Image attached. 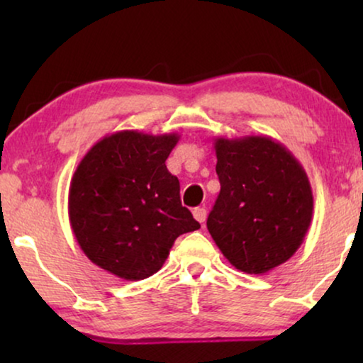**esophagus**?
Listing matches in <instances>:
<instances>
[{"mask_svg": "<svg viewBox=\"0 0 363 363\" xmlns=\"http://www.w3.org/2000/svg\"><path fill=\"white\" fill-rule=\"evenodd\" d=\"M193 216H195V220L198 221V223H205L206 221V210L205 208H195V210H193Z\"/></svg>", "mask_w": 363, "mask_h": 363, "instance_id": "1", "label": "esophagus"}]
</instances>
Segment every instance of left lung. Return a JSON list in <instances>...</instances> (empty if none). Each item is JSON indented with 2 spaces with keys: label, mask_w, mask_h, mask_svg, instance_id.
Masks as SVG:
<instances>
[{
  "label": "left lung",
  "mask_w": 363,
  "mask_h": 363,
  "mask_svg": "<svg viewBox=\"0 0 363 363\" xmlns=\"http://www.w3.org/2000/svg\"><path fill=\"white\" fill-rule=\"evenodd\" d=\"M220 195L206 226L236 269L264 274L299 250L314 196L297 158L266 135L215 138Z\"/></svg>",
  "instance_id": "obj_1"
}]
</instances>
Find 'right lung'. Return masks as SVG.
Wrapping results in <instances>:
<instances>
[{"label": "right lung", "mask_w": 363, "mask_h": 363, "mask_svg": "<svg viewBox=\"0 0 363 363\" xmlns=\"http://www.w3.org/2000/svg\"><path fill=\"white\" fill-rule=\"evenodd\" d=\"M178 140V133H111L74 172L67 206L74 236L94 264L121 279L155 274L177 238L200 228L165 165Z\"/></svg>", "instance_id": "add662e5"}]
</instances>
